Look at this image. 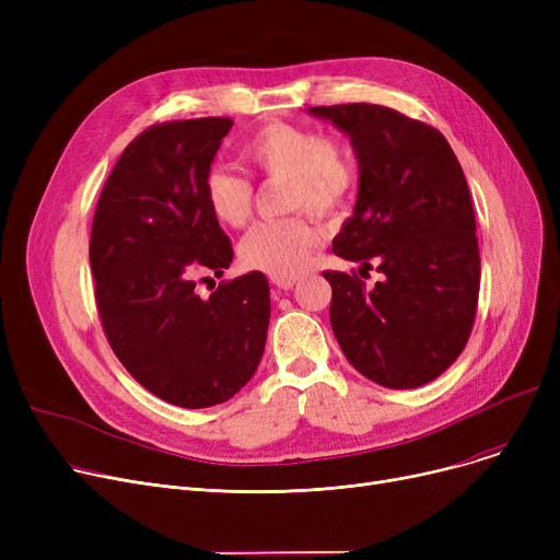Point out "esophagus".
I'll list each match as a JSON object with an SVG mask.
<instances>
[{
    "label": "esophagus",
    "mask_w": 560,
    "mask_h": 560,
    "mask_svg": "<svg viewBox=\"0 0 560 560\" xmlns=\"http://www.w3.org/2000/svg\"><path fill=\"white\" fill-rule=\"evenodd\" d=\"M279 290H290L292 285H295L300 281V277H272L270 279Z\"/></svg>",
    "instance_id": "34e87169"
}]
</instances>
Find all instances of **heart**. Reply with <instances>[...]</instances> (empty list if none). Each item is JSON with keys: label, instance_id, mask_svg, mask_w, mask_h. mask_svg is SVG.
Instances as JSON below:
<instances>
[{"label": "heart", "instance_id": "heart-1", "mask_svg": "<svg viewBox=\"0 0 560 560\" xmlns=\"http://www.w3.org/2000/svg\"><path fill=\"white\" fill-rule=\"evenodd\" d=\"M241 161L265 179H281L283 211L304 209L317 218L336 215L354 186V165L331 140L311 131L270 122L241 144ZM201 195L209 213L229 229H243L254 211V188L243 174L213 165L203 174ZM319 231L304 213L254 226L241 243L245 268L288 277L304 268Z\"/></svg>", "mask_w": 560, "mask_h": 560}]
</instances>
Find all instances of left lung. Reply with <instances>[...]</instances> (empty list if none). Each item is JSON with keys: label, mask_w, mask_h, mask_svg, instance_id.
I'll return each instance as SVG.
<instances>
[{"label": "left lung", "mask_w": 560, "mask_h": 560, "mask_svg": "<svg viewBox=\"0 0 560 560\" xmlns=\"http://www.w3.org/2000/svg\"><path fill=\"white\" fill-rule=\"evenodd\" d=\"M351 140L359 199L334 254L384 279L325 272L331 329L374 384L408 390L443 374L472 334L481 260L463 167L438 129L378 104L313 106ZM361 268V270H363Z\"/></svg>", "instance_id": "left-lung-1"}]
</instances>
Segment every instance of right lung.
Wrapping results in <instances>:
<instances>
[{
	"label": "right lung",
	"instance_id": "right-lung-1",
	"mask_svg": "<svg viewBox=\"0 0 560 560\" xmlns=\"http://www.w3.org/2000/svg\"><path fill=\"white\" fill-rule=\"evenodd\" d=\"M231 127V117H195L142 131L108 174L93 218L104 334L142 388L182 408L231 399L254 376L268 338L262 272L197 295V279L222 277L233 258L201 195Z\"/></svg>",
	"mask_w": 560,
	"mask_h": 560
}]
</instances>
